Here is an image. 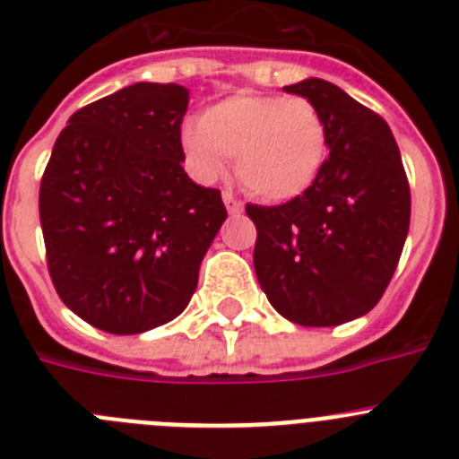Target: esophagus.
Returning <instances> with one entry per match:
<instances>
[{
  "mask_svg": "<svg viewBox=\"0 0 459 459\" xmlns=\"http://www.w3.org/2000/svg\"><path fill=\"white\" fill-rule=\"evenodd\" d=\"M222 202H225L227 213H230V216H238V213H243L241 200H237L232 193H222Z\"/></svg>",
  "mask_w": 459,
  "mask_h": 459,
  "instance_id": "34e87169",
  "label": "esophagus"
}]
</instances>
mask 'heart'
Segmentation results:
<instances>
[{
	"label": "heart",
	"mask_w": 459,
	"mask_h": 459,
	"mask_svg": "<svg viewBox=\"0 0 459 459\" xmlns=\"http://www.w3.org/2000/svg\"><path fill=\"white\" fill-rule=\"evenodd\" d=\"M190 172L218 181L237 156L238 179L257 197L296 200L315 186L328 156L324 117L306 99L238 91L181 128Z\"/></svg>",
	"instance_id": "1"
}]
</instances>
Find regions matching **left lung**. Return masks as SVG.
I'll return each instance as SVG.
<instances>
[{
	"label": "left lung",
	"mask_w": 459,
	"mask_h": 459,
	"mask_svg": "<svg viewBox=\"0 0 459 459\" xmlns=\"http://www.w3.org/2000/svg\"><path fill=\"white\" fill-rule=\"evenodd\" d=\"M285 91L319 109L331 153L306 195L246 206L255 273L285 319L338 326L370 312L395 273L411 218L407 174L386 121L350 93L319 78Z\"/></svg>",
	"instance_id": "left-lung-1"
}]
</instances>
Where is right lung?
Returning <instances> with one entry per match:
<instances>
[{
	"label": "right lung",
	"instance_id": "1",
	"mask_svg": "<svg viewBox=\"0 0 459 459\" xmlns=\"http://www.w3.org/2000/svg\"><path fill=\"white\" fill-rule=\"evenodd\" d=\"M188 89L137 82L78 109L52 147L39 211L64 303L105 333L179 317L225 222L221 190L181 163Z\"/></svg>",
	"mask_w": 459,
	"mask_h": 459
}]
</instances>
